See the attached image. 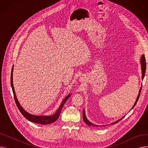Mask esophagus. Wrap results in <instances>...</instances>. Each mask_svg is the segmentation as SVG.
Listing matches in <instances>:
<instances>
[{"instance_id":"obj_1","label":"esophagus","mask_w":148,"mask_h":148,"mask_svg":"<svg viewBox=\"0 0 148 148\" xmlns=\"http://www.w3.org/2000/svg\"><path fill=\"white\" fill-rule=\"evenodd\" d=\"M80 82L83 81V77H80Z\"/></svg>"}]
</instances>
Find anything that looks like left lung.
Segmentation results:
<instances>
[{
  "instance_id": "left-lung-1",
  "label": "left lung",
  "mask_w": 148,
  "mask_h": 148,
  "mask_svg": "<svg viewBox=\"0 0 148 148\" xmlns=\"http://www.w3.org/2000/svg\"><path fill=\"white\" fill-rule=\"evenodd\" d=\"M140 64H141V69H142V80H143V79H144V77H145V72H146V61H145V55L144 54H142V56H141V58H140ZM141 90H142V86L140 87V89H139V91H138V95H137V98H136V102H135V103H134V106H133V107H132V108L131 109H133V108H134V107L136 106V103H137V101H138V98H139V97H140V92H141ZM124 117V116H123ZM123 117H122V118H121L120 119H119V120H118L117 121H115V122H112V123H110L111 125H113V124H114V123H116L117 122H118L119 121H121ZM83 121H84V122L86 123L88 125H89V126H92V127H98L99 125H95V124H94V123H92V122H90L89 121H88V119H87V118H86V114H85V112H84V108L83 109ZM100 126V125H99ZM102 126H106V125H102Z\"/></svg>"
}]
</instances>
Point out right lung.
Here are the masks:
<instances>
[{
    "instance_id": "1",
    "label": "right lung",
    "mask_w": 148,
    "mask_h": 148,
    "mask_svg": "<svg viewBox=\"0 0 148 148\" xmlns=\"http://www.w3.org/2000/svg\"><path fill=\"white\" fill-rule=\"evenodd\" d=\"M13 70H14V65L12 66V70H11V87H12V92L14 94V99H15V101L16 103V104L19 110L20 111V112L21 113V114L24 116V117L25 118H26L27 120H29V121L33 122L34 123H40V124H42V125H46V124H50L51 123L54 122H55L59 117V114L60 113L62 108H63L65 103H66V101H67V99L69 98V97L71 95V94H69V95H68L67 96H66V97L63 99L62 101V103L60 104L59 107L58 108V109L57 110V111L55 112V113L53 114V115H49V116H47V115H40V116H37V115H34L30 114L29 113H28L27 112H26L24 108H23L20 105V103L18 102V101L17 99V98L16 97V95H15V90H14V87L13 85Z\"/></svg>"
}]
</instances>
